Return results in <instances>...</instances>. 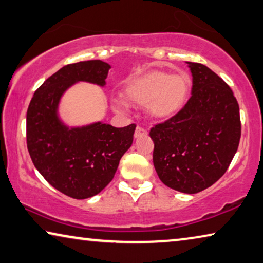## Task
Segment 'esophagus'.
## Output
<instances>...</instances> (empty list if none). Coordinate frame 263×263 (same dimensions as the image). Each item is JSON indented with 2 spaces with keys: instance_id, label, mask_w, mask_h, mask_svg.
Listing matches in <instances>:
<instances>
[{
  "instance_id": "obj_1",
  "label": "esophagus",
  "mask_w": 263,
  "mask_h": 263,
  "mask_svg": "<svg viewBox=\"0 0 263 263\" xmlns=\"http://www.w3.org/2000/svg\"><path fill=\"white\" fill-rule=\"evenodd\" d=\"M147 135H148V132L145 130L144 128H142V127H137L136 130H135L134 137H135V139H140V137H143V136H147Z\"/></svg>"
}]
</instances>
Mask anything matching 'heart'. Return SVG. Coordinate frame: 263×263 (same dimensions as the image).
<instances>
[{"label": "heart", "instance_id": "heart-1", "mask_svg": "<svg viewBox=\"0 0 263 263\" xmlns=\"http://www.w3.org/2000/svg\"><path fill=\"white\" fill-rule=\"evenodd\" d=\"M191 91V79L187 75H173L163 70H149L129 79L122 96L133 106H147L152 119L165 121L182 110ZM115 110H122L123 103L112 101Z\"/></svg>", "mask_w": 263, "mask_h": 263}]
</instances>
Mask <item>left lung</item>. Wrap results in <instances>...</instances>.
Listing matches in <instances>:
<instances>
[{
  "label": "left lung",
  "instance_id": "8db88e82",
  "mask_svg": "<svg viewBox=\"0 0 263 263\" xmlns=\"http://www.w3.org/2000/svg\"><path fill=\"white\" fill-rule=\"evenodd\" d=\"M192 96L174 118L151 129L153 162L174 191L196 194L227 171L241 137L240 108L233 90L208 67L187 62Z\"/></svg>",
  "mask_w": 263,
  "mask_h": 263
}]
</instances>
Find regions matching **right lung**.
I'll return each instance as SVG.
<instances>
[{
	"instance_id": "add662e5",
	"label": "right lung",
	"mask_w": 263,
	"mask_h": 263,
	"mask_svg": "<svg viewBox=\"0 0 263 263\" xmlns=\"http://www.w3.org/2000/svg\"><path fill=\"white\" fill-rule=\"evenodd\" d=\"M109 69L101 60L64 66L35 91L27 110L31 161L52 187L72 199H88L106 188L134 139V123L123 128L102 122L69 128L58 115L68 88L79 81L103 87Z\"/></svg>"
}]
</instances>
